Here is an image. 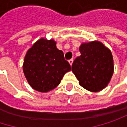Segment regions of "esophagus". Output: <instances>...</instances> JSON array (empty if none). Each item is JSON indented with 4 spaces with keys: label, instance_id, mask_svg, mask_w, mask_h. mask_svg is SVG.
<instances>
[{
    "label": "esophagus",
    "instance_id": "34e87169",
    "mask_svg": "<svg viewBox=\"0 0 127 127\" xmlns=\"http://www.w3.org/2000/svg\"><path fill=\"white\" fill-rule=\"evenodd\" d=\"M68 62H69V63L70 64V65H72V64H73V59L72 58V59L69 60H68Z\"/></svg>",
    "mask_w": 127,
    "mask_h": 127
}]
</instances>
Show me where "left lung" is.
<instances>
[{"instance_id": "obj_1", "label": "left lung", "mask_w": 127, "mask_h": 127, "mask_svg": "<svg viewBox=\"0 0 127 127\" xmlns=\"http://www.w3.org/2000/svg\"><path fill=\"white\" fill-rule=\"evenodd\" d=\"M79 51L81 55L72 64V71L79 85L92 92L103 90L113 74L111 51L98 41L82 44Z\"/></svg>"}]
</instances>
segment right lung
Returning a JSON list of instances; mask_svg holds the SVG:
<instances>
[{
  "label": "right lung",
  "mask_w": 127,
  "mask_h": 127,
  "mask_svg": "<svg viewBox=\"0 0 127 127\" xmlns=\"http://www.w3.org/2000/svg\"><path fill=\"white\" fill-rule=\"evenodd\" d=\"M71 70L63 52L58 50L53 40L40 39L27 51L23 73L32 88L48 92L60 83L64 75Z\"/></svg>",
  "instance_id": "obj_1"
}]
</instances>
